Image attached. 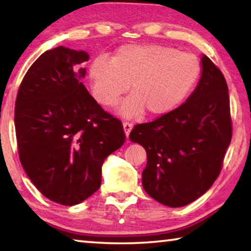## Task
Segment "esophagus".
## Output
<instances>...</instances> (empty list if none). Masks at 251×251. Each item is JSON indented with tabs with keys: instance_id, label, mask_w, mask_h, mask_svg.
Wrapping results in <instances>:
<instances>
[{
	"instance_id": "34e87169",
	"label": "esophagus",
	"mask_w": 251,
	"mask_h": 251,
	"mask_svg": "<svg viewBox=\"0 0 251 251\" xmlns=\"http://www.w3.org/2000/svg\"><path fill=\"white\" fill-rule=\"evenodd\" d=\"M123 126H124L126 137L128 138V135H129L130 130H131V127H133V124H131V123H129V122H124V123H123Z\"/></svg>"
}]
</instances>
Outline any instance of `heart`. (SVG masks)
Segmentation results:
<instances>
[{"label": "heart", "mask_w": 251, "mask_h": 251, "mask_svg": "<svg viewBox=\"0 0 251 251\" xmlns=\"http://www.w3.org/2000/svg\"><path fill=\"white\" fill-rule=\"evenodd\" d=\"M201 73L196 55L163 45L121 46L112 58L96 57L90 78L96 100L114 106L128 88L131 94L121 106V114L138 117L147 110L164 115L179 106L194 90Z\"/></svg>", "instance_id": "heart-1"}]
</instances>
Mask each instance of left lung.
<instances>
[{
  "mask_svg": "<svg viewBox=\"0 0 251 251\" xmlns=\"http://www.w3.org/2000/svg\"><path fill=\"white\" fill-rule=\"evenodd\" d=\"M201 77L184 104L129 134L147 152L142 179L145 192L169 207L188 205L217 179L231 142L228 86L209 57L201 58Z\"/></svg>",
  "mask_w": 251,
  "mask_h": 251,
  "instance_id": "1",
  "label": "left lung"
}]
</instances>
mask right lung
I'll list each match as a JSON object with an SVG mask.
<instances>
[{
	"mask_svg": "<svg viewBox=\"0 0 251 251\" xmlns=\"http://www.w3.org/2000/svg\"><path fill=\"white\" fill-rule=\"evenodd\" d=\"M88 54L58 46L29 67L15 100L21 164L46 198L73 206L99 190L101 165L125 143L118 118L80 82Z\"/></svg>",
	"mask_w": 251,
	"mask_h": 251,
	"instance_id": "add662e5",
	"label": "right lung"
}]
</instances>
